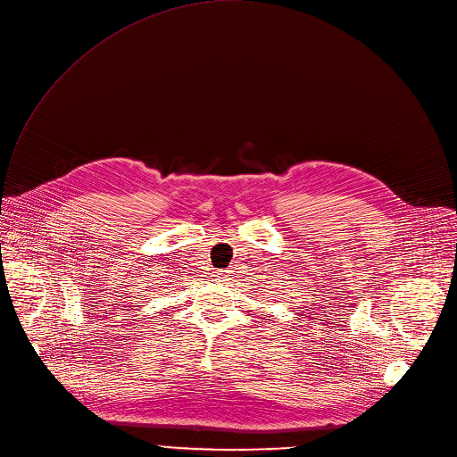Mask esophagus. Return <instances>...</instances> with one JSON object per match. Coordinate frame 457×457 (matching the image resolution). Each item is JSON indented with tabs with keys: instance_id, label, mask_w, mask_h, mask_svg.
Segmentation results:
<instances>
[{
	"instance_id": "34e87169",
	"label": "esophagus",
	"mask_w": 457,
	"mask_h": 457,
	"mask_svg": "<svg viewBox=\"0 0 457 457\" xmlns=\"http://www.w3.org/2000/svg\"><path fill=\"white\" fill-rule=\"evenodd\" d=\"M215 279H217V281H228L229 276H228V273H226L224 270H219V271H215Z\"/></svg>"
}]
</instances>
